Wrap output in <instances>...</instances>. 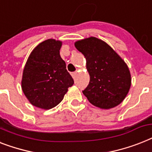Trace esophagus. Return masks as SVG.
<instances>
[{
  "instance_id": "34e87169",
  "label": "esophagus",
  "mask_w": 152,
  "mask_h": 152,
  "mask_svg": "<svg viewBox=\"0 0 152 152\" xmlns=\"http://www.w3.org/2000/svg\"><path fill=\"white\" fill-rule=\"evenodd\" d=\"M76 74H77V72H72V73H71V75H72V78H73L74 80H75V78H76Z\"/></svg>"
}]
</instances>
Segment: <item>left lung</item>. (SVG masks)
Listing matches in <instances>:
<instances>
[{"instance_id":"8db88e82","label":"left lung","mask_w":152,"mask_h":152,"mask_svg":"<svg viewBox=\"0 0 152 152\" xmlns=\"http://www.w3.org/2000/svg\"><path fill=\"white\" fill-rule=\"evenodd\" d=\"M75 47L87 61L90 82L83 93L89 102L102 109L120 104L131 86L125 61L108 44L93 37L76 41Z\"/></svg>"}]
</instances>
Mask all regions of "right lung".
Returning a JSON list of instances; mask_svg holds the SVG:
<instances>
[{"instance_id": "right-lung-1", "label": "right lung", "mask_w": 152, "mask_h": 152, "mask_svg": "<svg viewBox=\"0 0 152 152\" xmlns=\"http://www.w3.org/2000/svg\"><path fill=\"white\" fill-rule=\"evenodd\" d=\"M61 43L48 39L36 47L24 67L22 89L33 105L50 109L60 103L74 83L60 56Z\"/></svg>"}]
</instances>
